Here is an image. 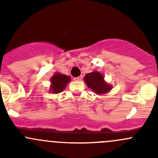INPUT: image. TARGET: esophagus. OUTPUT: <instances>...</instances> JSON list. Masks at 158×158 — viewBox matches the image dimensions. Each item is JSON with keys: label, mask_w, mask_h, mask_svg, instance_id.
<instances>
[{"label": "esophagus", "mask_w": 158, "mask_h": 158, "mask_svg": "<svg viewBox=\"0 0 158 158\" xmlns=\"http://www.w3.org/2000/svg\"><path fill=\"white\" fill-rule=\"evenodd\" d=\"M82 76H79V77L74 78V80L75 81H81L82 80Z\"/></svg>", "instance_id": "1"}]
</instances>
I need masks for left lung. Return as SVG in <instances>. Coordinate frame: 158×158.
<instances>
[{"label": "left lung", "instance_id": "1", "mask_svg": "<svg viewBox=\"0 0 158 158\" xmlns=\"http://www.w3.org/2000/svg\"><path fill=\"white\" fill-rule=\"evenodd\" d=\"M83 80L87 87L97 95H106L113 88L111 84L106 82L105 76L96 70L87 73Z\"/></svg>", "mask_w": 158, "mask_h": 158}]
</instances>
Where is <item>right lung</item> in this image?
<instances>
[{
  "label": "right lung",
  "mask_w": 158,
  "mask_h": 158,
  "mask_svg": "<svg viewBox=\"0 0 158 158\" xmlns=\"http://www.w3.org/2000/svg\"><path fill=\"white\" fill-rule=\"evenodd\" d=\"M71 81V78L69 76L62 74L60 73H56L50 78V86L49 89V92L53 94H58L63 92L67 86L68 83Z\"/></svg>",
  "instance_id": "add662e5"
}]
</instances>
